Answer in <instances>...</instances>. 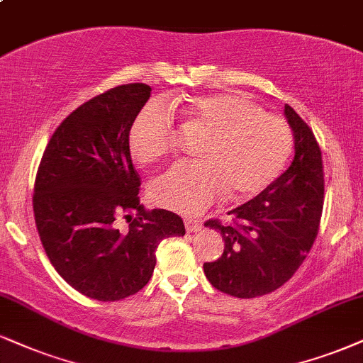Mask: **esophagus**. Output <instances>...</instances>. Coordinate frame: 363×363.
Here are the masks:
<instances>
[{
  "label": "esophagus",
  "mask_w": 363,
  "mask_h": 363,
  "mask_svg": "<svg viewBox=\"0 0 363 363\" xmlns=\"http://www.w3.org/2000/svg\"><path fill=\"white\" fill-rule=\"evenodd\" d=\"M185 229L186 232H199L202 230V222L199 218H185Z\"/></svg>",
  "instance_id": "34e87169"
}]
</instances>
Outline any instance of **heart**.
Returning <instances> with one entry per match:
<instances>
[{
    "label": "heart",
    "instance_id": "heart-1",
    "mask_svg": "<svg viewBox=\"0 0 363 363\" xmlns=\"http://www.w3.org/2000/svg\"><path fill=\"white\" fill-rule=\"evenodd\" d=\"M186 129L207 134L199 150L202 161L178 163L151 185V196L174 212H202L222 195L252 199L283 173L293 146L289 124L237 94L199 96L178 104ZM177 141L172 114L158 102L147 104L129 131L131 153L143 164L173 151Z\"/></svg>",
    "mask_w": 363,
    "mask_h": 363
}]
</instances>
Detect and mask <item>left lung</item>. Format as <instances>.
I'll return each instance as SVG.
<instances>
[{
  "label": "left lung",
  "instance_id": "1",
  "mask_svg": "<svg viewBox=\"0 0 363 363\" xmlns=\"http://www.w3.org/2000/svg\"><path fill=\"white\" fill-rule=\"evenodd\" d=\"M293 131L289 168L252 200L230 210L232 222H205L225 247L203 272L213 288L235 298H257L281 288L306 259L318 235L325 200L321 150L310 126L284 106Z\"/></svg>",
  "mask_w": 363,
  "mask_h": 363
}]
</instances>
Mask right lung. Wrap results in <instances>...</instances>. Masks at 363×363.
I'll use <instances>...</instances> for the list:
<instances>
[{
  "label": "right lung",
  "mask_w": 363,
  "mask_h": 363,
  "mask_svg": "<svg viewBox=\"0 0 363 363\" xmlns=\"http://www.w3.org/2000/svg\"><path fill=\"white\" fill-rule=\"evenodd\" d=\"M151 96L126 84L84 102L52 134L35 178V223L45 252L64 279L97 301H119L153 276L156 249L185 235L180 216L146 210L133 167L129 131ZM130 225L119 231L115 218Z\"/></svg>",
  "instance_id": "add662e5"
}]
</instances>
